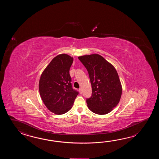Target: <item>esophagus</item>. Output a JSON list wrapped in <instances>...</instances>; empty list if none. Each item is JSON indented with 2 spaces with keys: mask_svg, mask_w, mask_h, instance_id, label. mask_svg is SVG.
<instances>
[{
  "mask_svg": "<svg viewBox=\"0 0 159 159\" xmlns=\"http://www.w3.org/2000/svg\"><path fill=\"white\" fill-rule=\"evenodd\" d=\"M79 91H80V94H82V89L81 88H80V89H79Z\"/></svg>",
  "mask_w": 159,
  "mask_h": 159,
  "instance_id": "34e87169",
  "label": "esophagus"
}]
</instances>
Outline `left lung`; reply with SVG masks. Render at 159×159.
<instances>
[{
    "label": "left lung",
    "mask_w": 159,
    "mask_h": 159,
    "mask_svg": "<svg viewBox=\"0 0 159 159\" xmlns=\"http://www.w3.org/2000/svg\"><path fill=\"white\" fill-rule=\"evenodd\" d=\"M78 59L86 68L92 88L90 98L86 99L90 110L105 115L118 104L122 95V84L112 65L99 54L84 55Z\"/></svg>",
    "instance_id": "1"
}]
</instances>
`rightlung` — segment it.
I'll return each instance as SVG.
<instances>
[{
  "mask_svg": "<svg viewBox=\"0 0 159 159\" xmlns=\"http://www.w3.org/2000/svg\"><path fill=\"white\" fill-rule=\"evenodd\" d=\"M73 61V58L68 54H59L41 75L39 84L41 98L48 109L56 114L69 111L78 94L72 88L69 74Z\"/></svg>",
  "mask_w": 159,
  "mask_h": 159,
  "instance_id": "add662e5",
  "label": "right lung"
}]
</instances>
